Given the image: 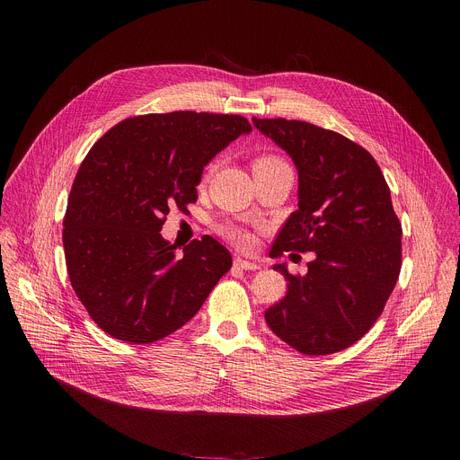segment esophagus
<instances>
[{
  "instance_id": "esophagus-1",
  "label": "esophagus",
  "mask_w": 460,
  "mask_h": 460,
  "mask_svg": "<svg viewBox=\"0 0 460 460\" xmlns=\"http://www.w3.org/2000/svg\"><path fill=\"white\" fill-rule=\"evenodd\" d=\"M234 267L240 269V270H259L261 269L257 262L243 259V257H234Z\"/></svg>"
}]
</instances>
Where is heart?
<instances>
[{
	"instance_id": "b5f03b06",
	"label": "heart",
	"mask_w": 460,
	"mask_h": 460,
	"mask_svg": "<svg viewBox=\"0 0 460 460\" xmlns=\"http://www.w3.org/2000/svg\"><path fill=\"white\" fill-rule=\"evenodd\" d=\"M281 165H288V164H287L283 158L276 156V155H261V156H257V158L253 160V172H259V169L281 167ZM220 231H222V234L229 240V243H233V244H236V246H240V248H248V246L253 243L252 234H250L246 229L238 227V226H234V224H226Z\"/></svg>"
}]
</instances>
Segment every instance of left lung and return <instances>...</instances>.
Segmentation results:
<instances>
[{"label":"left lung","instance_id":"8db88e82","mask_svg":"<svg viewBox=\"0 0 460 460\" xmlns=\"http://www.w3.org/2000/svg\"><path fill=\"white\" fill-rule=\"evenodd\" d=\"M253 125L298 169V210L270 257L315 252L305 276L274 264L288 285L264 321L302 354L340 352L369 332L399 279L402 229L390 186L369 151L341 134L281 117Z\"/></svg>","mask_w":460,"mask_h":460}]
</instances>
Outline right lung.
I'll use <instances>...</instances> for the list:
<instances>
[{"label": "right lung", "instance_id": "right-lung-1", "mask_svg": "<svg viewBox=\"0 0 460 460\" xmlns=\"http://www.w3.org/2000/svg\"><path fill=\"white\" fill-rule=\"evenodd\" d=\"M243 115L172 111L120 120L72 182L63 220L68 278L89 317L115 340L149 345L184 326L231 269L205 234L175 257L160 231L169 207L198 201L203 167L240 134Z\"/></svg>", "mask_w": 460, "mask_h": 460}]
</instances>
